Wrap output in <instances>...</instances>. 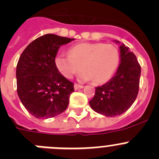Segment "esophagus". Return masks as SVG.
<instances>
[{"instance_id": "esophagus-1", "label": "esophagus", "mask_w": 159, "mask_h": 159, "mask_svg": "<svg viewBox=\"0 0 159 159\" xmlns=\"http://www.w3.org/2000/svg\"><path fill=\"white\" fill-rule=\"evenodd\" d=\"M74 87H75V90H78V89H82L83 85H81V84H75Z\"/></svg>"}]
</instances>
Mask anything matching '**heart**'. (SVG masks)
Instances as JSON below:
<instances>
[{"label":"heart","mask_w":159,"mask_h":159,"mask_svg":"<svg viewBox=\"0 0 159 159\" xmlns=\"http://www.w3.org/2000/svg\"><path fill=\"white\" fill-rule=\"evenodd\" d=\"M56 65L65 78L70 79L82 70V81L101 84L109 81L118 69L120 54L114 44L104 43H80L71 47L69 55L56 56Z\"/></svg>","instance_id":"heart-1"}]
</instances>
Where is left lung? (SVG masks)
<instances>
[{"instance_id":"8db88e82","label":"left lung","mask_w":159,"mask_h":159,"mask_svg":"<svg viewBox=\"0 0 159 159\" xmlns=\"http://www.w3.org/2000/svg\"><path fill=\"white\" fill-rule=\"evenodd\" d=\"M120 53L121 63L115 75L106 84L96 87L94 97L89 101L93 111L107 117L125 112L134 103L139 91L140 63L124 44L120 46Z\"/></svg>"}]
</instances>
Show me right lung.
I'll list each match as a JSON object with an SVG mask.
<instances>
[{
    "mask_svg": "<svg viewBox=\"0 0 159 159\" xmlns=\"http://www.w3.org/2000/svg\"><path fill=\"white\" fill-rule=\"evenodd\" d=\"M48 34L24 49L16 66L17 93L30 114L37 118H52L66 109L74 83L60 74L55 62L59 47L73 41Z\"/></svg>",
    "mask_w": 159,
    "mask_h": 159,
    "instance_id": "right-lung-1",
    "label": "right lung"
}]
</instances>
